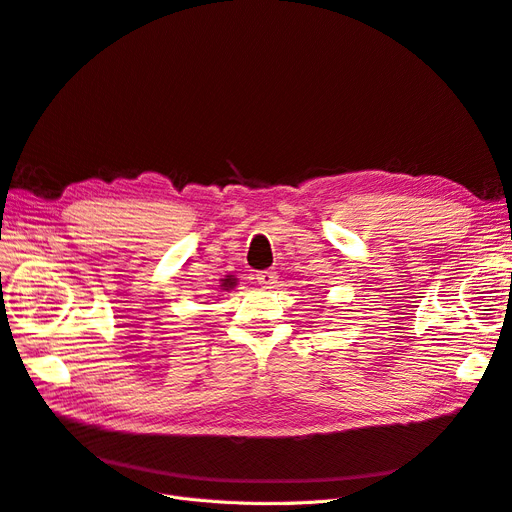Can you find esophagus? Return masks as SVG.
<instances>
[{"label":"esophagus","instance_id":"obj_1","mask_svg":"<svg viewBox=\"0 0 512 512\" xmlns=\"http://www.w3.org/2000/svg\"><path fill=\"white\" fill-rule=\"evenodd\" d=\"M256 282L262 288H273L277 284V275H275V271H260V273H256Z\"/></svg>","mask_w":512,"mask_h":512}]
</instances>
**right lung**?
I'll use <instances>...</instances> for the list:
<instances>
[{
  "label": "right lung",
  "instance_id": "right-lung-1",
  "mask_svg": "<svg viewBox=\"0 0 512 512\" xmlns=\"http://www.w3.org/2000/svg\"><path fill=\"white\" fill-rule=\"evenodd\" d=\"M232 286H235V282H232V280H230V282H224V290H228V288H232Z\"/></svg>",
  "mask_w": 512,
  "mask_h": 512
}]
</instances>
